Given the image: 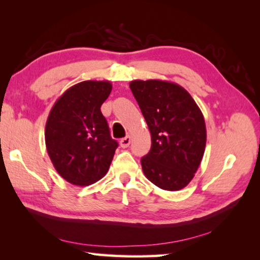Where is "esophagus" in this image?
<instances>
[{
  "instance_id": "34e87169",
  "label": "esophagus",
  "mask_w": 260,
  "mask_h": 260,
  "mask_svg": "<svg viewBox=\"0 0 260 260\" xmlns=\"http://www.w3.org/2000/svg\"><path fill=\"white\" fill-rule=\"evenodd\" d=\"M131 141H132L131 136H125L124 139L120 140V147L121 148H127L131 144Z\"/></svg>"
}]
</instances>
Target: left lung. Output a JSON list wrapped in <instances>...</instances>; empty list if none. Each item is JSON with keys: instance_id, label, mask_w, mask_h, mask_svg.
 Wrapping results in <instances>:
<instances>
[{"instance_id": "left-lung-1", "label": "left lung", "mask_w": 260, "mask_h": 260, "mask_svg": "<svg viewBox=\"0 0 260 260\" xmlns=\"http://www.w3.org/2000/svg\"><path fill=\"white\" fill-rule=\"evenodd\" d=\"M131 90L151 134V149L141 158L149 181L164 190H180L191 181L204 155L203 113L178 83L134 80Z\"/></svg>"}]
</instances>
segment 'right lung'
Wrapping results in <instances>:
<instances>
[{
	"instance_id": "1",
	"label": "right lung",
	"mask_w": 260,
	"mask_h": 260,
	"mask_svg": "<svg viewBox=\"0 0 260 260\" xmlns=\"http://www.w3.org/2000/svg\"><path fill=\"white\" fill-rule=\"evenodd\" d=\"M111 90L109 81L79 82L56 101L48 116V155L60 177L76 186H89L102 179L118 147L101 112Z\"/></svg>"
}]
</instances>
